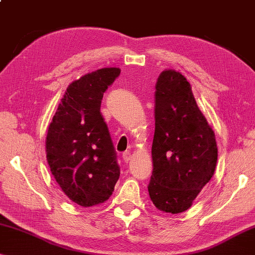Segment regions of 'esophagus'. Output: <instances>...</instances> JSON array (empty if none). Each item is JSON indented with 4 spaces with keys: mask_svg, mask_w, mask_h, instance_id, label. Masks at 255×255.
<instances>
[{
    "mask_svg": "<svg viewBox=\"0 0 255 255\" xmlns=\"http://www.w3.org/2000/svg\"><path fill=\"white\" fill-rule=\"evenodd\" d=\"M122 157H123V159L125 160V162H128V160L131 159V157H132V155H131V152L130 151H124L123 152V155H122Z\"/></svg>",
    "mask_w": 255,
    "mask_h": 255,
    "instance_id": "34e87169",
    "label": "esophagus"
}]
</instances>
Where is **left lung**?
I'll list each match as a JSON object with an SVG mask.
<instances>
[{"label": "left lung", "instance_id": "1", "mask_svg": "<svg viewBox=\"0 0 255 255\" xmlns=\"http://www.w3.org/2000/svg\"><path fill=\"white\" fill-rule=\"evenodd\" d=\"M155 88L154 168L148 193L156 209L178 214L193 205L213 177L217 141L181 73L163 70Z\"/></svg>", "mask_w": 255, "mask_h": 255}]
</instances>
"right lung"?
I'll return each mask as SVG.
<instances>
[{
    "instance_id": "obj_1",
    "label": "right lung",
    "mask_w": 255,
    "mask_h": 255,
    "mask_svg": "<svg viewBox=\"0 0 255 255\" xmlns=\"http://www.w3.org/2000/svg\"><path fill=\"white\" fill-rule=\"evenodd\" d=\"M120 73L116 67L101 68L72 82L46 134L51 173L70 201L84 207L107 201L120 178L114 144L100 113L104 92Z\"/></svg>"
}]
</instances>
